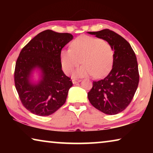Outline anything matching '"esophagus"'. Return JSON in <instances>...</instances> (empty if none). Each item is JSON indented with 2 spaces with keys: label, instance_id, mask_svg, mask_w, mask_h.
I'll return each instance as SVG.
<instances>
[{
  "label": "esophagus",
  "instance_id": "esophagus-1",
  "mask_svg": "<svg viewBox=\"0 0 153 153\" xmlns=\"http://www.w3.org/2000/svg\"><path fill=\"white\" fill-rule=\"evenodd\" d=\"M79 82H81V80H80V79H72V82H73L74 84H76V83Z\"/></svg>",
  "mask_w": 153,
  "mask_h": 153
}]
</instances>
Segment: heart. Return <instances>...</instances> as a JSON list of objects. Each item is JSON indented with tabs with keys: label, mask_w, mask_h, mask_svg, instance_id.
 Returning a JSON list of instances; mask_svg holds the SVG:
<instances>
[{
	"label": "heart",
	"mask_w": 153,
	"mask_h": 153,
	"mask_svg": "<svg viewBox=\"0 0 153 153\" xmlns=\"http://www.w3.org/2000/svg\"><path fill=\"white\" fill-rule=\"evenodd\" d=\"M70 48L63 49L60 54L62 68L70 74L82 62L84 65L74 72L75 77H84L94 75L101 77L112 68L114 51L107 41L88 36H82L73 40Z\"/></svg>",
	"instance_id": "1"
}]
</instances>
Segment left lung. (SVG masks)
Returning <instances> with one entry per match:
<instances>
[{
	"mask_svg": "<svg viewBox=\"0 0 153 153\" xmlns=\"http://www.w3.org/2000/svg\"><path fill=\"white\" fill-rule=\"evenodd\" d=\"M105 40L114 51L113 67L107 76L93 82L88 98L93 107L107 115H116L131 102L139 83L138 62L126 40L108 29L88 32Z\"/></svg>",
	"mask_w": 153,
	"mask_h": 153,
	"instance_id": "1",
	"label": "left lung"
}]
</instances>
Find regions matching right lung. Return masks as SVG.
Returning <instances> with one entry per match:
<instances>
[{"instance_id": "right-lung-1", "label": "right lung", "mask_w": 153, "mask_h": 153, "mask_svg": "<svg viewBox=\"0 0 153 153\" xmlns=\"http://www.w3.org/2000/svg\"><path fill=\"white\" fill-rule=\"evenodd\" d=\"M73 36L46 30L31 40L20 52L15 64V85L25 108L38 116H48L66 101L73 85L62 70L60 54ZM35 69L41 79L33 83L30 76Z\"/></svg>"}]
</instances>
